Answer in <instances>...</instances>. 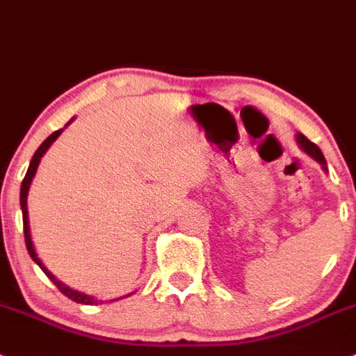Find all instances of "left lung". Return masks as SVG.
I'll return each mask as SVG.
<instances>
[{
	"instance_id": "8db88e82",
	"label": "left lung",
	"mask_w": 356,
	"mask_h": 356,
	"mask_svg": "<svg viewBox=\"0 0 356 356\" xmlns=\"http://www.w3.org/2000/svg\"><path fill=\"white\" fill-rule=\"evenodd\" d=\"M298 143L301 145V148H302V150H305V152L310 154V156L314 157L315 161H319L321 165L324 166V170H326V159H324L323 152H321V148L317 147V145L312 143V141L308 140V138L305 134H298Z\"/></svg>"
}]
</instances>
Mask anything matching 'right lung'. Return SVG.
<instances>
[{
    "label": "right lung",
    "mask_w": 356,
    "mask_h": 356,
    "mask_svg": "<svg viewBox=\"0 0 356 356\" xmlns=\"http://www.w3.org/2000/svg\"><path fill=\"white\" fill-rule=\"evenodd\" d=\"M63 131H64V129H58V131H55L54 134L48 136V138H46L44 141H42L41 147L37 148V152L33 154L32 161H30L29 172H26V175H24V179H23V184H21V209H23V233H24V243H26V249H29L30 258H32L33 261H35V264L42 268V272H44V274H46V276L49 277V280L54 281V285L57 286V289L60 290V292H63L64 296H66V298H70L71 301L80 302V305H95V302H98L97 299H95V298H89V296H86V293L76 292V290H71L70 286H66V285H64V283H60V281H58L57 277H55L54 274H51V272H49L48 268L44 267V265H42V261H41V259H39V258H37L35 251H33L32 238H30V227H29V208H26V197H29L30 182H32L33 175H35L37 166H39V161H41L42 154H44L46 150H48L49 145H51V143H54L55 140H57V138H58V136H60V132H63ZM123 298H125V296H123Z\"/></svg>",
    "instance_id": "add662e5"
}]
</instances>
